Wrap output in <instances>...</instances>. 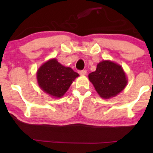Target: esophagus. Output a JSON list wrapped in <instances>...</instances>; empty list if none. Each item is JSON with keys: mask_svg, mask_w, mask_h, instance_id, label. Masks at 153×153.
<instances>
[{"mask_svg": "<svg viewBox=\"0 0 153 153\" xmlns=\"http://www.w3.org/2000/svg\"><path fill=\"white\" fill-rule=\"evenodd\" d=\"M79 74L81 75H85L87 74V71H80L78 72Z\"/></svg>", "mask_w": 153, "mask_h": 153, "instance_id": "1", "label": "esophagus"}]
</instances>
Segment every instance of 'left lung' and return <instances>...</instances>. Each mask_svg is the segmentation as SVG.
Wrapping results in <instances>:
<instances>
[{"mask_svg": "<svg viewBox=\"0 0 153 153\" xmlns=\"http://www.w3.org/2000/svg\"><path fill=\"white\" fill-rule=\"evenodd\" d=\"M89 80L102 99H108L120 94L127 85L125 72L120 65L111 60H103L96 71L88 75Z\"/></svg>", "mask_w": 153, "mask_h": 153, "instance_id": "obj_1", "label": "left lung"}]
</instances>
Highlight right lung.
Instances as JSON below:
<instances>
[{"mask_svg":"<svg viewBox=\"0 0 153 153\" xmlns=\"http://www.w3.org/2000/svg\"><path fill=\"white\" fill-rule=\"evenodd\" d=\"M78 73L52 58L43 63L36 72L38 85L44 92L54 98L64 96Z\"/></svg>","mask_w":153,"mask_h":153,"instance_id":"right-lung-1","label":"right lung"}]
</instances>
